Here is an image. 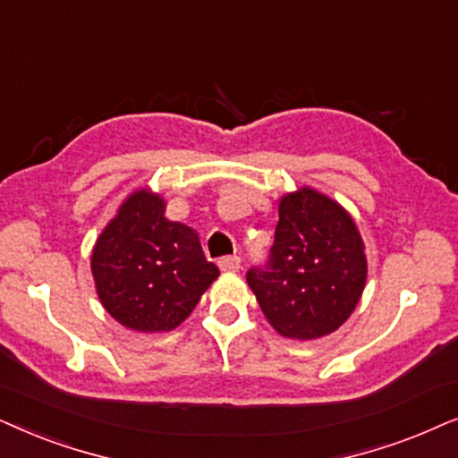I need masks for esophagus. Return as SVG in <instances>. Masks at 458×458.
<instances>
[{
    "mask_svg": "<svg viewBox=\"0 0 458 458\" xmlns=\"http://www.w3.org/2000/svg\"><path fill=\"white\" fill-rule=\"evenodd\" d=\"M219 267H222L224 272H239L241 258L239 255H225V258L219 259Z\"/></svg>",
    "mask_w": 458,
    "mask_h": 458,
    "instance_id": "1",
    "label": "esophagus"
}]
</instances>
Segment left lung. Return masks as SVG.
Segmentation results:
<instances>
[{"mask_svg": "<svg viewBox=\"0 0 458 458\" xmlns=\"http://www.w3.org/2000/svg\"><path fill=\"white\" fill-rule=\"evenodd\" d=\"M367 272L353 217L337 200L301 186L280 197L270 259L266 267H251L247 283L274 331L310 341L350 318Z\"/></svg>", "mask_w": 458, "mask_h": 458, "instance_id": "obj_1", "label": "left lung"}]
</instances>
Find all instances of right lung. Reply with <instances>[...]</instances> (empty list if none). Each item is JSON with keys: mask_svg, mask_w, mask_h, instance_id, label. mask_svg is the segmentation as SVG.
Masks as SVG:
<instances>
[{"mask_svg": "<svg viewBox=\"0 0 458 458\" xmlns=\"http://www.w3.org/2000/svg\"><path fill=\"white\" fill-rule=\"evenodd\" d=\"M98 300L119 325L138 333L180 327L219 276L199 234L165 217V199L150 188L119 205L91 249Z\"/></svg>", "mask_w": 458, "mask_h": 458, "instance_id": "obj_1", "label": "right lung"}]
</instances>
